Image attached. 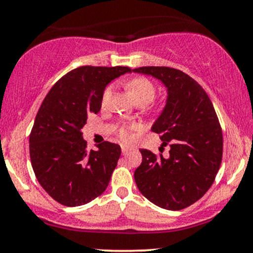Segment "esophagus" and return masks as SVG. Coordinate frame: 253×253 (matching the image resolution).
Masks as SVG:
<instances>
[{
  "label": "esophagus",
  "mask_w": 253,
  "mask_h": 253,
  "mask_svg": "<svg viewBox=\"0 0 253 253\" xmlns=\"http://www.w3.org/2000/svg\"><path fill=\"white\" fill-rule=\"evenodd\" d=\"M121 151H123V155H126V153L129 152L130 149H129V147H127V146H123V147H121Z\"/></svg>",
  "instance_id": "1"
}]
</instances>
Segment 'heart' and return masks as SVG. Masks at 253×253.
Segmentation results:
<instances>
[{
	"instance_id": "b5f03b06",
	"label": "heart",
	"mask_w": 253,
	"mask_h": 253,
	"mask_svg": "<svg viewBox=\"0 0 253 253\" xmlns=\"http://www.w3.org/2000/svg\"><path fill=\"white\" fill-rule=\"evenodd\" d=\"M126 88L128 94L132 96L134 101L145 100L147 102H151L156 96V88L152 83L150 82L147 78L145 77H134L129 80L126 84ZM110 94H112V86H107L104 89L101 102L104 104L108 103ZM139 127L136 125H123L119 128V136L123 139L124 141H129L133 138V132L138 129Z\"/></svg>"
}]
</instances>
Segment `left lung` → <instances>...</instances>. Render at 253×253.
<instances>
[{
    "mask_svg": "<svg viewBox=\"0 0 253 253\" xmlns=\"http://www.w3.org/2000/svg\"><path fill=\"white\" fill-rule=\"evenodd\" d=\"M133 71L150 75L167 88V104L151 129L170 145L168 158L140 150L136 187L164 210L189 207L207 193L221 164L222 130L215 109L202 86L181 70L143 66Z\"/></svg>",
    "mask_w": 253,
    "mask_h": 253,
    "instance_id": "8db88e82",
    "label": "left lung"
}]
</instances>
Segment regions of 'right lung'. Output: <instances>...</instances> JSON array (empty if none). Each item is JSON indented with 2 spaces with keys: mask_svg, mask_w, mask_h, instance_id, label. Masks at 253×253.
<instances>
[{
  "mask_svg": "<svg viewBox=\"0 0 253 253\" xmlns=\"http://www.w3.org/2000/svg\"><path fill=\"white\" fill-rule=\"evenodd\" d=\"M130 72L127 66H81L60 78L43 98L30 134L31 163L43 190L60 205H85L108 187L121 155L103 141L86 150L82 128L97 114L107 84Z\"/></svg>",
  "mask_w": 253,
  "mask_h": 253,
  "instance_id": "add662e5",
  "label": "right lung"
}]
</instances>
